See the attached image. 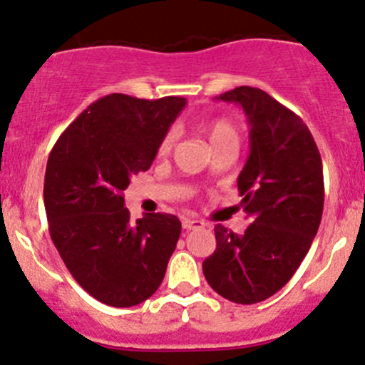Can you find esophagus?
I'll use <instances>...</instances> for the list:
<instances>
[{
  "instance_id": "esophagus-1",
  "label": "esophagus",
  "mask_w": 365,
  "mask_h": 365,
  "mask_svg": "<svg viewBox=\"0 0 365 365\" xmlns=\"http://www.w3.org/2000/svg\"><path fill=\"white\" fill-rule=\"evenodd\" d=\"M199 227H204V222L199 220V218H190V217L182 218V229H186V231H192V229H199Z\"/></svg>"
}]
</instances>
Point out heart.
<instances>
[{
    "mask_svg": "<svg viewBox=\"0 0 365 365\" xmlns=\"http://www.w3.org/2000/svg\"><path fill=\"white\" fill-rule=\"evenodd\" d=\"M202 130L204 134L207 136V140H210V143H217V141L224 140V138H237V133H235V127H232L229 121L225 120H211L207 121V123L202 125ZM172 141H173V136L172 134H166L165 138L161 140V143H159V152L161 154H165V152H168L170 148H172Z\"/></svg>",
    "mask_w": 365,
    "mask_h": 365,
    "instance_id": "heart-1",
    "label": "heart"
}]
</instances>
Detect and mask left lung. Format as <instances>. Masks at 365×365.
Instances as JSON below:
<instances>
[{"instance_id":"left-lung-1","label":"left lung","mask_w":365,"mask_h":365,"mask_svg":"<svg viewBox=\"0 0 365 365\" xmlns=\"http://www.w3.org/2000/svg\"><path fill=\"white\" fill-rule=\"evenodd\" d=\"M217 100L238 103L247 116L251 152L238 190L251 224L242 235L215 225L217 249L202 270L222 297L255 304L289 283L317 235L322 161L303 120L262 89L240 86Z\"/></svg>"}]
</instances>
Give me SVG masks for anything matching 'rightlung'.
I'll use <instances>...</instances> for the list:
<instances>
[{
  "instance_id": "add662e5",
  "label": "right lung",
  "mask_w": 365,
  "mask_h": 365,
  "mask_svg": "<svg viewBox=\"0 0 365 365\" xmlns=\"http://www.w3.org/2000/svg\"><path fill=\"white\" fill-rule=\"evenodd\" d=\"M186 98L107 95L76 118L51 148L44 175L50 235L76 283L100 303L127 308L159 289L175 251V215L136 222L125 207L130 179L147 172Z\"/></svg>"
}]
</instances>
